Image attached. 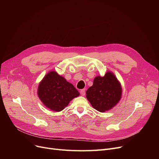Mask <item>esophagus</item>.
Masks as SVG:
<instances>
[{"label":"esophagus","mask_w":159,"mask_h":159,"mask_svg":"<svg viewBox=\"0 0 159 159\" xmlns=\"http://www.w3.org/2000/svg\"><path fill=\"white\" fill-rule=\"evenodd\" d=\"M85 89H81L80 91V94H81V95H82V96H84L85 95Z\"/></svg>","instance_id":"1"}]
</instances>
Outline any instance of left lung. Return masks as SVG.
Wrapping results in <instances>:
<instances>
[{
	"instance_id": "left-lung-1",
	"label": "left lung",
	"mask_w": 159,
	"mask_h": 159,
	"mask_svg": "<svg viewBox=\"0 0 159 159\" xmlns=\"http://www.w3.org/2000/svg\"><path fill=\"white\" fill-rule=\"evenodd\" d=\"M121 95V86L111 72L106 73L102 77H95L93 86L86 91V97L91 106L101 112L111 109L119 102Z\"/></svg>"
}]
</instances>
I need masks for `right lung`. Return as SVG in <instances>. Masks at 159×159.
<instances>
[{"label":"right lung","instance_id":"add662e5","mask_svg":"<svg viewBox=\"0 0 159 159\" xmlns=\"http://www.w3.org/2000/svg\"><path fill=\"white\" fill-rule=\"evenodd\" d=\"M80 95L77 89L64 77L55 71H50L40 82L38 95L40 101L50 110L61 111L71 100Z\"/></svg>","mask_w":159,"mask_h":159}]
</instances>
